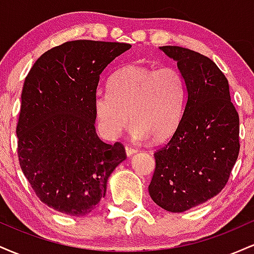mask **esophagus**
Listing matches in <instances>:
<instances>
[{"mask_svg": "<svg viewBox=\"0 0 254 254\" xmlns=\"http://www.w3.org/2000/svg\"><path fill=\"white\" fill-rule=\"evenodd\" d=\"M136 149L133 147H131V145H125V153H127V156H131L133 155V154L136 153Z\"/></svg>", "mask_w": 254, "mask_h": 254, "instance_id": "34e87169", "label": "esophagus"}]
</instances>
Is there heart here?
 <instances>
[{
	"mask_svg": "<svg viewBox=\"0 0 254 254\" xmlns=\"http://www.w3.org/2000/svg\"><path fill=\"white\" fill-rule=\"evenodd\" d=\"M186 98L185 80L173 66L127 64L111 76L109 90L95 92L93 110L105 138H117L131 122L133 138L159 142L176 130Z\"/></svg>",
	"mask_w": 254,
	"mask_h": 254,
	"instance_id": "1",
	"label": "heart"
}]
</instances>
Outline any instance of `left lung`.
Instances as JSON below:
<instances>
[{
	"label": "left lung",
	"instance_id": "8db88e82",
	"mask_svg": "<svg viewBox=\"0 0 254 254\" xmlns=\"http://www.w3.org/2000/svg\"><path fill=\"white\" fill-rule=\"evenodd\" d=\"M176 61L188 98L168 143L156 150L148 188L165 210L184 212L222 191L237 162L239 115L230 101L228 80L210 58L180 46H160Z\"/></svg>",
	"mask_w": 254,
	"mask_h": 254
}]
</instances>
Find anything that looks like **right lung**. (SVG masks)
I'll list each match as a JSON object with an SVG mask.
<instances>
[{
	"mask_svg": "<svg viewBox=\"0 0 254 254\" xmlns=\"http://www.w3.org/2000/svg\"><path fill=\"white\" fill-rule=\"evenodd\" d=\"M130 44L74 40L46 51L25 78L16 127L21 170L39 199L84 216L105 197L124 147L95 132L93 110L100 74Z\"/></svg>",
	"mask_w": 254,
	"mask_h": 254,
	"instance_id": "obj_1",
	"label": "right lung"
}]
</instances>
